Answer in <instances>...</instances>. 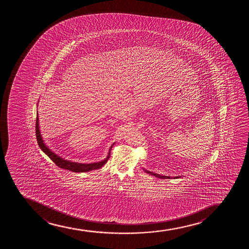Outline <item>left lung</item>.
<instances>
[{
    "label": "left lung",
    "mask_w": 249,
    "mask_h": 249,
    "mask_svg": "<svg viewBox=\"0 0 249 249\" xmlns=\"http://www.w3.org/2000/svg\"><path fill=\"white\" fill-rule=\"evenodd\" d=\"M144 171L147 173V174H149V175H154L155 177L160 178H170L169 176H161V175H158V174H155V173H152V172L148 171V170H145L144 169ZM178 178L180 177H175L174 178Z\"/></svg>",
    "instance_id": "left-lung-1"
}]
</instances>
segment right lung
<instances>
[{
  "label": "right lung",
  "instance_id": "right-lung-1",
  "mask_svg": "<svg viewBox=\"0 0 249 249\" xmlns=\"http://www.w3.org/2000/svg\"><path fill=\"white\" fill-rule=\"evenodd\" d=\"M36 114H36V135L38 145L40 147V149H41L58 167H60L61 169H67V170H70V171L74 172V173H82V172L91 171V170H94V169H100L102 166L105 165V164L107 163V161L109 160V155H110V151H111L112 147L114 145V143L110 146L109 153H108V155H107L106 160L100 161V162H97V163H75V162H71V161H70V160H64L63 158L58 156L56 154H54V152L52 151L51 149H49L48 147L46 145V143H44V140H42V137H41V135H40L38 113H36Z\"/></svg>",
  "mask_w": 249,
  "mask_h": 249
}]
</instances>
